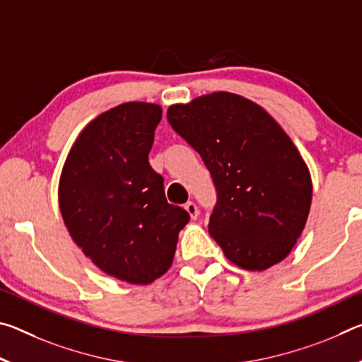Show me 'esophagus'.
Instances as JSON below:
<instances>
[{
    "mask_svg": "<svg viewBox=\"0 0 362 362\" xmlns=\"http://www.w3.org/2000/svg\"><path fill=\"white\" fill-rule=\"evenodd\" d=\"M185 211L189 214V217H192L193 220L198 218L199 211H198V206H196L193 201H188V203L185 204Z\"/></svg>",
    "mask_w": 362,
    "mask_h": 362,
    "instance_id": "obj_1",
    "label": "esophagus"
}]
</instances>
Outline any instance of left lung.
Instances as JSON below:
<instances>
[{"instance_id": "obj_1", "label": "left lung", "mask_w": 362, "mask_h": 362, "mask_svg": "<svg viewBox=\"0 0 362 362\" xmlns=\"http://www.w3.org/2000/svg\"><path fill=\"white\" fill-rule=\"evenodd\" d=\"M168 121L211 173L217 203L207 226L226 259L250 272L286 259L308 218L311 179L278 122L231 93L169 107Z\"/></svg>"}]
</instances>
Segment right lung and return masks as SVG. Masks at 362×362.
<instances>
[{
  "mask_svg": "<svg viewBox=\"0 0 362 362\" xmlns=\"http://www.w3.org/2000/svg\"><path fill=\"white\" fill-rule=\"evenodd\" d=\"M163 110L127 102L90 121L60 175L59 204L70 236L102 272L148 284L173 265L189 216L169 204L148 153Z\"/></svg>",
  "mask_w": 362,
  "mask_h": 362,
  "instance_id": "add662e5",
  "label": "right lung"
}]
</instances>
